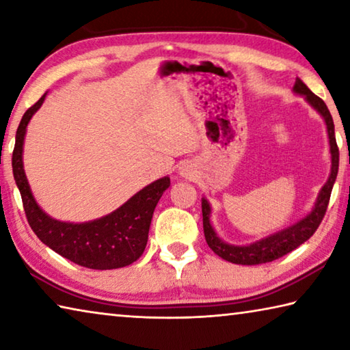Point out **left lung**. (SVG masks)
I'll use <instances>...</instances> for the list:
<instances>
[{"label":"left lung","instance_id":"1","mask_svg":"<svg viewBox=\"0 0 350 350\" xmlns=\"http://www.w3.org/2000/svg\"><path fill=\"white\" fill-rule=\"evenodd\" d=\"M293 90L295 92L303 94V96L307 98V102H309L313 108H315L319 114L324 117L325 125H327L330 152H332L330 177L329 180L325 182V185L323 187L321 193H319L315 208H313V211L309 216L304 217L303 221H299L296 225H293V227H288L287 230H282V232L270 236V238H265L262 241L254 242V244L245 245V247L228 245L217 238V234L215 233V230H213L210 224V204L206 202L205 199H202V217H204L202 221H204V234H205L206 244H208V247L217 254V256L228 260V262L241 264V265H258V264L271 262V260L282 258L284 254L293 252L296 247L304 244V242L317 232V228L319 227V224H321L325 211H327L330 193H332V188H334L336 174H338V162H340V151L335 139L334 120H332L330 112L323 100L318 96H315V94H313L299 79L296 80Z\"/></svg>","mask_w":350,"mask_h":350}]
</instances>
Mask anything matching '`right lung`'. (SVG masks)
<instances>
[{
	"instance_id": "add662e5",
	"label": "right lung",
	"mask_w": 350,
	"mask_h": 350,
	"mask_svg": "<svg viewBox=\"0 0 350 350\" xmlns=\"http://www.w3.org/2000/svg\"><path fill=\"white\" fill-rule=\"evenodd\" d=\"M41 97L23 116L16 129L12 168L18 185L26 219L38 239L52 250L86 269L111 270L133 264L144 253L154 208L170 187V177L152 182L111 215L85 224H66L51 219L35 202L23 170V142L26 126L44 102Z\"/></svg>"
}]
</instances>
